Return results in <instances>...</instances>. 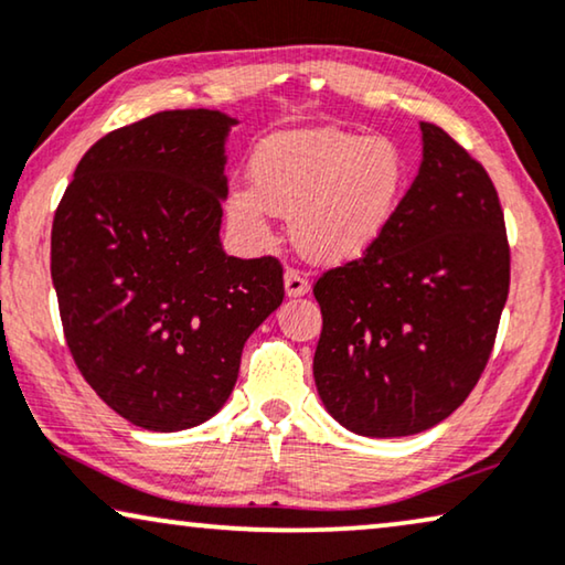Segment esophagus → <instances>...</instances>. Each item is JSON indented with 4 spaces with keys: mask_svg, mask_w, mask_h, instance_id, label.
<instances>
[{
    "mask_svg": "<svg viewBox=\"0 0 565 565\" xmlns=\"http://www.w3.org/2000/svg\"><path fill=\"white\" fill-rule=\"evenodd\" d=\"M284 289H286V294H289V297H305V294L309 291L307 276H301L297 268H286Z\"/></svg>",
    "mask_w": 565,
    "mask_h": 565,
    "instance_id": "1",
    "label": "esophagus"
}]
</instances>
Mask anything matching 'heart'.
Returning a JSON list of instances; mask_svg holds the SVG:
<instances>
[{
	"mask_svg": "<svg viewBox=\"0 0 565 565\" xmlns=\"http://www.w3.org/2000/svg\"><path fill=\"white\" fill-rule=\"evenodd\" d=\"M250 184L227 192V222L245 245L271 243L274 214H291L294 245L315 264L361 258L392 225L409 184L404 150L386 135L307 127L253 148Z\"/></svg>",
	"mask_w": 565,
	"mask_h": 565,
	"instance_id": "obj_1",
	"label": "heart"
}]
</instances>
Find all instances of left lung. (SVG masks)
<instances>
[{"instance_id":"1","label":"left lung","mask_w":565,"mask_h":565,"mask_svg":"<svg viewBox=\"0 0 565 565\" xmlns=\"http://www.w3.org/2000/svg\"><path fill=\"white\" fill-rule=\"evenodd\" d=\"M423 163L363 258L315 284L324 409L365 438H404L450 417L494 348L510 294V243L489 173L438 125Z\"/></svg>"}]
</instances>
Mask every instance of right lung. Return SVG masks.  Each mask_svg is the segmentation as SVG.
Here are the masks:
<instances>
[{
  "instance_id": "obj_1",
  "label": "right lung",
  "mask_w": 565,
  "mask_h": 565,
  "mask_svg": "<svg viewBox=\"0 0 565 565\" xmlns=\"http://www.w3.org/2000/svg\"><path fill=\"white\" fill-rule=\"evenodd\" d=\"M233 125L217 109H169L113 130L55 210L51 276L68 351L142 430L217 415L245 340L284 299L279 260L222 250Z\"/></svg>"
}]
</instances>
